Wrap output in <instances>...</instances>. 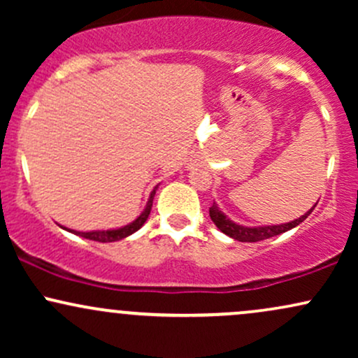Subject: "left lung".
Returning <instances> with one entry per match:
<instances>
[{"instance_id":"obj_1","label":"left lung","mask_w":358,"mask_h":358,"mask_svg":"<svg viewBox=\"0 0 358 358\" xmlns=\"http://www.w3.org/2000/svg\"><path fill=\"white\" fill-rule=\"evenodd\" d=\"M313 208H311V210H308L305 215H301L299 219L293 220V222H287V224H281V225H264V227H244V225L234 224L231 219H227V215H225V213H222V210L217 207L215 202H213L212 207L208 208V212H210V219L213 224H215L217 227H219L220 231L225 234V236L232 237V239H236L239 242H257V241L269 239V237L279 236V234L296 227V225L301 224V222L305 220L311 212H313Z\"/></svg>"}]
</instances>
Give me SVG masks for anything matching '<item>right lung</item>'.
<instances>
[{"label":"right lung","instance_id":"obj_1","mask_svg":"<svg viewBox=\"0 0 358 358\" xmlns=\"http://www.w3.org/2000/svg\"><path fill=\"white\" fill-rule=\"evenodd\" d=\"M156 188H158V187H155V190L151 192L150 200H148L146 208L141 212V215H139L138 219L134 220V222H131V224L124 225V227L114 229V231H92V232H76V231H69V229H65V227H64V229H65V231L77 234V236L84 237V239H89V241H97V242H116V241L124 239V237L131 236V234H134L136 231H139V229L143 227V224H145V222H146L148 215H150V212H151V207H153V199H155Z\"/></svg>","mask_w":358,"mask_h":358}]
</instances>
